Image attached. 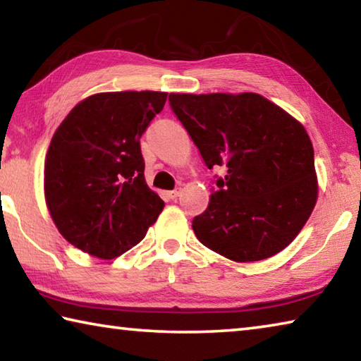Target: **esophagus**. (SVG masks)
<instances>
[{
  "label": "esophagus",
  "mask_w": 361,
  "mask_h": 361,
  "mask_svg": "<svg viewBox=\"0 0 361 361\" xmlns=\"http://www.w3.org/2000/svg\"><path fill=\"white\" fill-rule=\"evenodd\" d=\"M180 192H181V188H176V189H173V191L167 192V197L169 199H176L180 195Z\"/></svg>",
  "instance_id": "34e87169"
}]
</instances>
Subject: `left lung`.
<instances>
[{
  "label": "left lung",
  "instance_id": "left-lung-1",
  "mask_svg": "<svg viewBox=\"0 0 361 361\" xmlns=\"http://www.w3.org/2000/svg\"><path fill=\"white\" fill-rule=\"evenodd\" d=\"M170 108L205 166L223 167L207 210L192 219L200 243L237 262L271 258L295 240L317 202L307 132L258 94H170Z\"/></svg>",
  "mask_w": 361,
  "mask_h": 361
}]
</instances>
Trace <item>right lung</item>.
<instances>
[{"label": "right lung", "instance_id": "right-lung-1", "mask_svg": "<svg viewBox=\"0 0 361 361\" xmlns=\"http://www.w3.org/2000/svg\"><path fill=\"white\" fill-rule=\"evenodd\" d=\"M166 100L152 90L95 94L59 126L46 154L44 195L71 245L113 259L156 223L164 200L145 181L140 138Z\"/></svg>", "mask_w": 361, "mask_h": 361}]
</instances>
